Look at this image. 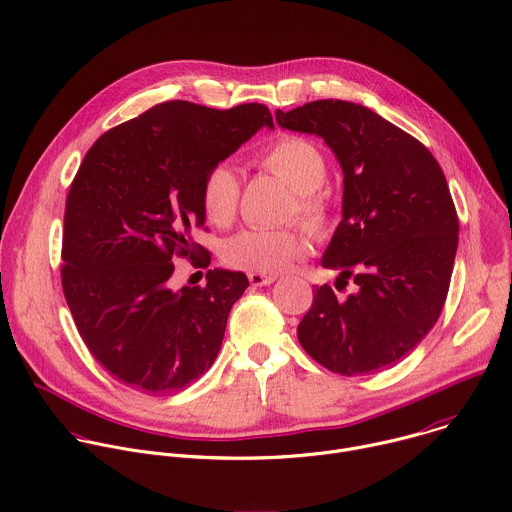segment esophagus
I'll return each instance as SVG.
<instances>
[{
  "label": "esophagus",
  "mask_w": 512,
  "mask_h": 512,
  "mask_svg": "<svg viewBox=\"0 0 512 512\" xmlns=\"http://www.w3.org/2000/svg\"><path fill=\"white\" fill-rule=\"evenodd\" d=\"M277 279V275H267V273H249V281L253 287H265L271 285Z\"/></svg>",
  "instance_id": "esophagus-1"
}]
</instances>
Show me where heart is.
Segmentation results:
<instances>
[{"label":"heart","mask_w":512,"mask_h":512,"mask_svg":"<svg viewBox=\"0 0 512 512\" xmlns=\"http://www.w3.org/2000/svg\"><path fill=\"white\" fill-rule=\"evenodd\" d=\"M257 162L293 191L289 217L319 229L327 221V201L321 187L327 179V158L309 138L283 134L267 144ZM241 179L237 168L223 160L209 168L201 187V203L207 219L229 225L237 213ZM309 249L307 237L297 229H243L223 247V259L231 267L253 273H279Z\"/></svg>","instance_id":"obj_1"}]
</instances>
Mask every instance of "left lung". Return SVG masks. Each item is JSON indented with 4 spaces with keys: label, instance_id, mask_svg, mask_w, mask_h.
Segmentation results:
<instances>
[{
    "label": "left lung",
    "instance_id": "left-lung-1",
    "mask_svg": "<svg viewBox=\"0 0 512 512\" xmlns=\"http://www.w3.org/2000/svg\"><path fill=\"white\" fill-rule=\"evenodd\" d=\"M281 128L315 134L344 173L342 221L323 257L335 283H356L339 299L325 283L297 325L303 350L329 372L370 374L400 362L434 327L450 287L458 217L436 158L374 110L315 100L275 112Z\"/></svg>",
    "mask_w": 512,
    "mask_h": 512
}]
</instances>
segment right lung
Segmentation results:
<instances>
[{
  "label": "right lung",
  "mask_w": 512,
  "mask_h": 512,
  "mask_svg": "<svg viewBox=\"0 0 512 512\" xmlns=\"http://www.w3.org/2000/svg\"><path fill=\"white\" fill-rule=\"evenodd\" d=\"M263 126L273 128L263 104L164 102L104 132L78 168L66 199L62 287L90 354L132 390H185L221 350L247 275L209 269L205 287L179 291L168 281L175 255L203 253L193 233L205 225L209 168Z\"/></svg>",
  "instance_id": "right-lung-1"
}]
</instances>
